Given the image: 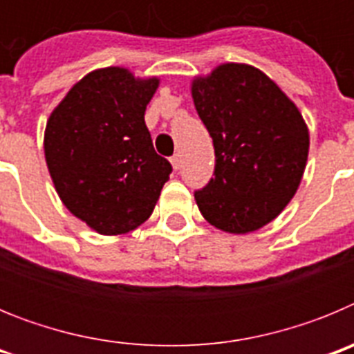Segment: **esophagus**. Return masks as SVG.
Segmentation results:
<instances>
[{"label": "esophagus", "instance_id": "esophagus-1", "mask_svg": "<svg viewBox=\"0 0 354 354\" xmlns=\"http://www.w3.org/2000/svg\"><path fill=\"white\" fill-rule=\"evenodd\" d=\"M170 162H171V167H174V170H179V168H180V156L179 154L174 156V158L170 159Z\"/></svg>", "mask_w": 354, "mask_h": 354}]
</instances>
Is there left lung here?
<instances>
[{"instance_id":"8db88e82","label":"left lung","mask_w":354,"mask_h":354,"mask_svg":"<svg viewBox=\"0 0 354 354\" xmlns=\"http://www.w3.org/2000/svg\"><path fill=\"white\" fill-rule=\"evenodd\" d=\"M192 97L216 156L214 177L195 193L196 205L223 232H255L298 192L310 147L305 118L248 64H221L195 76Z\"/></svg>"}]
</instances>
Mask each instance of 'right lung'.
I'll use <instances>...</instances> for the list:
<instances>
[{"instance_id": "add662e5", "label": "right lung", "mask_w": 354, "mask_h": 354, "mask_svg": "<svg viewBox=\"0 0 354 354\" xmlns=\"http://www.w3.org/2000/svg\"><path fill=\"white\" fill-rule=\"evenodd\" d=\"M159 77L95 68L51 111L44 154L65 207L101 236L138 228L158 204L171 165L156 154L145 109Z\"/></svg>"}]
</instances>
